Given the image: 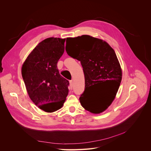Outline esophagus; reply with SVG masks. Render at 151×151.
Here are the masks:
<instances>
[{"instance_id": "obj_1", "label": "esophagus", "mask_w": 151, "mask_h": 151, "mask_svg": "<svg viewBox=\"0 0 151 151\" xmlns=\"http://www.w3.org/2000/svg\"><path fill=\"white\" fill-rule=\"evenodd\" d=\"M70 85L71 88H72V86H73V80H70Z\"/></svg>"}]
</instances>
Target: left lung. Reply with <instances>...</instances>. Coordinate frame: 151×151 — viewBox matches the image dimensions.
Listing matches in <instances>:
<instances>
[{
    "label": "left lung",
    "mask_w": 151,
    "mask_h": 151,
    "mask_svg": "<svg viewBox=\"0 0 151 151\" xmlns=\"http://www.w3.org/2000/svg\"><path fill=\"white\" fill-rule=\"evenodd\" d=\"M72 48L70 56L80 60L83 68L85 90L80 97L82 106L93 114L101 113L114 101L122 71L115 51L101 39L88 35L67 38Z\"/></svg>",
    "instance_id": "8db88e82"
}]
</instances>
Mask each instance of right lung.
Listing matches in <instances>:
<instances>
[{"label": "right lung", "mask_w": 151, "mask_h": 151, "mask_svg": "<svg viewBox=\"0 0 151 151\" xmlns=\"http://www.w3.org/2000/svg\"><path fill=\"white\" fill-rule=\"evenodd\" d=\"M65 38H47L39 43L24 62L21 74L29 97L40 109L53 113L63 105L69 82L59 74L57 63Z\"/></svg>", "instance_id": "obj_1"}]
</instances>
